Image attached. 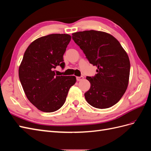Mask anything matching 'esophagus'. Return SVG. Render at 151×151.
<instances>
[{"mask_svg":"<svg viewBox=\"0 0 151 151\" xmlns=\"http://www.w3.org/2000/svg\"><path fill=\"white\" fill-rule=\"evenodd\" d=\"M83 78H84L83 76H80V77H77L76 79H77V81H79L83 80Z\"/></svg>","mask_w":151,"mask_h":151,"instance_id":"34e87169","label":"esophagus"}]
</instances>
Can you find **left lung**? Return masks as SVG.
I'll return each mask as SVG.
<instances>
[{
    "mask_svg": "<svg viewBox=\"0 0 151 151\" xmlns=\"http://www.w3.org/2000/svg\"><path fill=\"white\" fill-rule=\"evenodd\" d=\"M72 37L90 63L97 67V74L86 77L91 84L84 93L86 101L99 109L111 107L120 101L128 86L130 61L126 52L118 40L104 32H77Z\"/></svg>",
    "mask_w": 151,
    "mask_h": 151,
    "instance_id": "obj_1",
    "label": "left lung"
}]
</instances>
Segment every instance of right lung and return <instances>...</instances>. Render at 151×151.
Instances as JSON below:
<instances>
[{
  "mask_svg": "<svg viewBox=\"0 0 151 151\" xmlns=\"http://www.w3.org/2000/svg\"><path fill=\"white\" fill-rule=\"evenodd\" d=\"M71 40L67 34H52L32 42L24 53L18 70L22 86L28 100L43 112L62 107L75 76H57L53 70L65 67L63 54Z\"/></svg>",
  "mask_w": 151,
  "mask_h": 151,
  "instance_id": "obj_1",
  "label": "right lung"
}]
</instances>
